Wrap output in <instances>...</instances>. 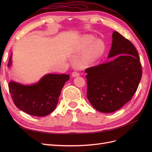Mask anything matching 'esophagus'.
I'll use <instances>...</instances> for the list:
<instances>
[{
  "mask_svg": "<svg viewBox=\"0 0 152 152\" xmlns=\"http://www.w3.org/2000/svg\"><path fill=\"white\" fill-rule=\"evenodd\" d=\"M79 75H80V73L79 72H73L72 73V76L73 77H75L77 76H79Z\"/></svg>",
  "mask_w": 152,
  "mask_h": 152,
  "instance_id": "obj_1",
  "label": "esophagus"
}]
</instances>
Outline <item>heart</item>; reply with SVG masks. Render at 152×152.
Listing matches in <instances>:
<instances>
[{
	"mask_svg": "<svg viewBox=\"0 0 152 152\" xmlns=\"http://www.w3.org/2000/svg\"><path fill=\"white\" fill-rule=\"evenodd\" d=\"M95 38L92 35L86 36L81 49L83 50L87 49L85 56V61L87 63H91L96 61L102 56L104 50V44L102 40L98 39L95 40Z\"/></svg>",
	"mask_w": 152,
	"mask_h": 152,
	"instance_id": "obj_1",
	"label": "heart"
}]
</instances>
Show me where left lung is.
<instances>
[{"label":"left lung","instance_id":"1","mask_svg":"<svg viewBox=\"0 0 152 152\" xmlns=\"http://www.w3.org/2000/svg\"><path fill=\"white\" fill-rule=\"evenodd\" d=\"M113 60L90 67L87 73V96L98 111L112 113L131 99L142 76L140 56L133 44L117 31L112 34L108 56Z\"/></svg>","mask_w":152,"mask_h":152}]
</instances>
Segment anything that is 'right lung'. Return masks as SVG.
Listing matches in <instances>:
<instances>
[{
    "mask_svg": "<svg viewBox=\"0 0 152 152\" xmlns=\"http://www.w3.org/2000/svg\"><path fill=\"white\" fill-rule=\"evenodd\" d=\"M12 54L7 66L12 65ZM70 79L66 74H47L35 84L23 85L9 82V89L16 107L31 115L44 117L50 114L58 104L63 87Z\"/></svg>",
    "mask_w": 152,
    "mask_h": 152,
    "instance_id": "right-lung-1",
    "label": "right lung"
}]
</instances>
